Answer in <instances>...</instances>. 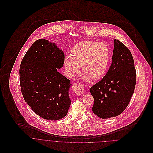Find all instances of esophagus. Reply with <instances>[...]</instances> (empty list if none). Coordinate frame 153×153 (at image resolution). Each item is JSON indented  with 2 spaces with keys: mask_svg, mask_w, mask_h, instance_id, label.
I'll use <instances>...</instances> for the list:
<instances>
[{
  "mask_svg": "<svg viewBox=\"0 0 153 153\" xmlns=\"http://www.w3.org/2000/svg\"><path fill=\"white\" fill-rule=\"evenodd\" d=\"M72 89H73V91L75 93H77V94H82L84 92V89L81 83H79V82L75 83L73 85Z\"/></svg>",
  "mask_w": 153,
  "mask_h": 153,
  "instance_id": "34e87169",
  "label": "esophagus"
}]
</instances>
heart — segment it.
<instances>
[{"label":"heart","instance_id":"obj_1","mask_svg":"<svg viewBox=\"0 0 153 153\" xmlns=\"http://www.w3.org/2000/svg\"><path fill=\"white\" fill-rule=\"evenodd\" d=\"M110 60V51L107 45L102 42L83 41L75 45L71 51V56L64 59L66 72L73 76L79 72L80 65L85 72L87 79H99L105 74Z\"/></svg>","mask_w":153,"mask_h":153}]
</instances>
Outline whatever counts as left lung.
Segmentation results:
<instances>
[{"label":"left lung","mask_w":153,"mask_h":153,"mask_svg":"<svg viewBox=\"0 0 153 153\" xmlns=\"http://www.w3.org/2000/svg\"><path fill=\"white\" fill-rule=\"evenodd\" d=\"M112 64L105 76L90 88L94 100L92 112L101 118L121 114L128 106L136 83V71L130 51L114 39Z\"/></svg>","instance_id":"obj_1"}]
</instances>
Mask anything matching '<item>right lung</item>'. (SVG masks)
<instances>
[{"label": "right lung", "mask_w": 153, "mask_h": 153, "mask_svg": "<svg viewBox=\"0 0 153 153\" xmlns=\"http://www.w3.org/2000/svg\"><path fill=\"white\" fill-rule=\"evenodd\" d=\"M64 52L44 39L35 41L26 53L19 69L25 101L39 117L56 121L65 117L71 101L70 80L57 69L64 64Z\"/></svg>", "instance_id": "1"}]
</instances>
